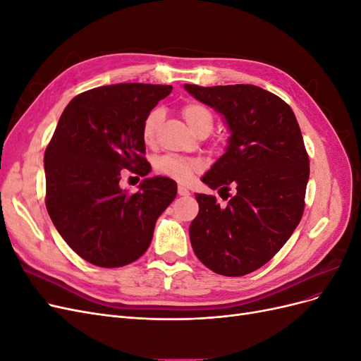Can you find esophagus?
Segmentation results:
<instances>
[{"label":"esophagus","instance_id":"esophagus-1","mask_svg":"<svg viewBox=\"0 0 361 361\" xmlns=\"http://www.w3.org/2000/svg\"><path fill=\"white\" fill-rule=\"evenodd\" d=\"M178 194L182 195V197H187V195H190V191L187 187H183V185H179L178 187Z\"/></svg>","mask_w":361,"mask_h":361}]
</instances>
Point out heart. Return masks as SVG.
<instances>
[{
	"instance_id": "obj_1",
	"label": "heart",
	"mask_w": 361,
	"mask_h": 361,
	"mask_svg": "<svg viewBox=\"0 0 361 361\" xmlns=\"http://www.w3.org/2000/svg\"><path fill=\"white\" fill-rule=\"evenodd\" d=\"M182 116L187 120L190 128L195 133L207 128L212 129L214 125V116L209 108L200 102H188L182 106ZM162 122V111L159 108L152 110L143 122V129H141V135L147 145L154 143L157 130ZM157 171L169 176L178 182H187L195 171L202 169V162L194 158H183L178 155H166L161 157L157 161Z\"/></svg>"
}]
</instances>
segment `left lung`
I'll return each mask as SVG.
<instances>
[{
	"instance_id": "left-lung-1",
	"label": "left lung",
	"mask_w": 361,
	"mask_h": 361,
	"mask_svg": "<svg viewBox=\"0 0 361 361\" xmlns=\"http://www.w3.org/2000/svg\"><path fill=\"white\" fill-rule=\"evenodd\" d=\"M195 99L221 113L228 147L202 180L236 194L226 207L197 194L190 226L195 256L216 274L241 277L277 255L297 228L309 180V155L290 106L251 84H185Z\"/></svg>"
}]
</instances>
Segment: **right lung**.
Returning a JSON list of instances; mask_svg holds the SVG:
<instances>
[{"mask_svg": "<svg viewBox=\"0 0 361 361\" xmlns=\"http://www.w3.org/2000/svg\"><path fill=\"white\" fill-rule=\"evenodd\" d=\"M171 85L114 84L75 96L45 150L51 220L68 245L102 268L133 264L146 253L158 216L176 197L169 178L145 179L135 192L120 188L128 169L146 176V116Z\"/></svg>", "mask_w": 361, "mask_h": 361, "instance_id": "1", "label": "right lung"}]
</instances>
